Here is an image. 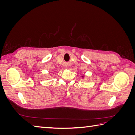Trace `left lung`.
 <instances>
[{
    "mask_svg": "<svg viewBox=\"0 0 135 135\" xmlns=\"http://www.w3.org/2000/svg\"><path fill=\"white\" fill-rule=\"evenodd\" d=\"M82 77H83V76H82Z\"/></svg>",
    "mask_w": 135,
    "mask_h": 135,
    "instance_id": "obj_1",
    "label": "left lung"
}]
</instances>
